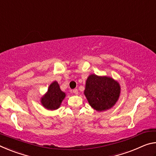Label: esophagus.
<instances>
[{
	"mask_svg": "<svg viewBox=\"0 0 156 156\" xmlns=\"http://www.w3.org/2000/svg\"><path fill=\"white\" fill-rule=\"evenodd\" d=\"M73 94H76V95H77V94H78V91L77 89H73Z\"/></svg>",
	"mask_w": 156,
	"mask_h": 156,
	"instance_id": "1",
	"label": "esophagus"
}]
</instances>
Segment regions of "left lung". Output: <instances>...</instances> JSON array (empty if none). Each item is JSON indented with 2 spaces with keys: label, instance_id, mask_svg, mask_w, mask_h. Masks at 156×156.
I'll return each mask as SVG.
<instances>
[{
  "label": "left lung",
  "instance_id": "left-lung-1",
  "mask_svg": "<svg viewBox=\"0 0 156 156\" xmlns=\"http://www.w3.org/2000/svg\"><path fill=\"white\" fill-rule=\"evenodd\" d=\"M120 91L119 83L113 78L93 73L87 79L84 94L93 109L105 112L115 105L120 98Z\"/></svg>",
  "mask_w": 156,
  "mask_h": 156
}]
</instances>
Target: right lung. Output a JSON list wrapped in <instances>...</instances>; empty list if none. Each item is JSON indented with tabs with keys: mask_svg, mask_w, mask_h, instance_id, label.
Here are the masks:
<instances>
[{
	"mask_svg": "<svg viewBox=\"0 0 156 156\" xmlns=\"http://www.w3.org/2000/svg\"><path fill=\"white\" fill-rule=\"evenodd\" d=\"M65 97V92L60 89L57 81H54L50 84L47 91L41 98V103L46 109L56 110L60 107Z\"/></svg>",
	"mask_w": 156,
	"mask_h": 156,
	"instance_id": "right-lung-1",
	"label": "right lung"
}]
</instances>
